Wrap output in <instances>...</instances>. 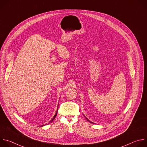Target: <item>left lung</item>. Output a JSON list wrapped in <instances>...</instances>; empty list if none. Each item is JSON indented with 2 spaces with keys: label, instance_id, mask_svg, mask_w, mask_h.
<instances>
[{
  "label": "left lung",
  "instance_id": "obj_1",
  "mask_svg": "<svg viewBox=\"0 0 147 147\" xmlns=\"http://www.w3.org/2000/svg\"><path fill=\"white\" fill-rule=\"evenodd\" d=\"M85 117H86V119H87V120H88V121H90V123H93V122H92V121H90V120H88V119H87V117H86V116H85Z\"/></svg>",
  "mask_w": 147,
  "mask_h": 147
}]
</instances>
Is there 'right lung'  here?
<instances>
[{
  "label": "right lung",
  "instance_id": "right-lung-1",
  "mask_svg": "<svg viewBox=\"0 0 147 147\" xmlns=\"http://www.w3.org/2000/svg\"><path fill=\"white\" fill-rule=\"evenodd\" d=\"M58 105H59V104H58ZM57 109H58V107H57ZM57 111H56V113H55V116H53V118L51 119V121L49 122V123H48V124H49L50 123L52 122V121H53L55 120V119L56 116H57ZM44 125H40V126H44Z\"/></svg>",
  "mask_w": 147,
  "mask_h": 147
}]
</instances>
